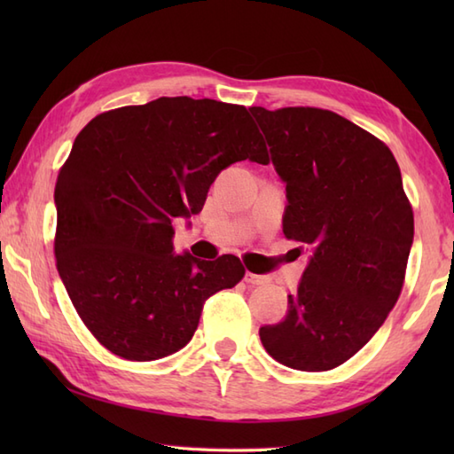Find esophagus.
I'll list each match as a JSON object with an SVG mask.
<instances>
[{"instance_id": "34e87169", "label": "esophagus", "mask_w": 454, "mask_h": 454, "mask_svg": "<svg viewBox=\"0 0 454 454\" xmlns=\"http://www.w3.org/2000/svg\"><path fill=\"white\" fill-rule=\"evenodd\" d=\"M244 281L247 283V285H252V286H259V285H267L269 283V277H265V275H255V273H246V277H244Z\"/></svg>"}]
</instances>
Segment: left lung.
Masks as SVG:
<instances>
[{
	"label": "left lung",
	"instance_id": "1",
	"mask_svg": "<svg viewBox=\"0 0 454 454\" xmlns=\"http://www.w3.org/2000/svg\"><path fill=\"white\" fill-rule=\"evenodd\" d=\"M286 183V239L310 263L283 322L263 325L265 351L285 366L320 372L369 343L398 302L413 210L390 148L333 111L249 109Z\"/></svg>",
	"mask_w": 454,
	"mask_h": 454
}]
</instances>
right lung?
<instances>
[{"instance_id": "right-lung-1", "label": "right lung", "mask_w": 454, "mask_h": 454, "mask_svg": "<svg viewBox=\"0 0 454 454\" xmlns=\"http://www.w3.org/2000/svg\"><path fill=\"white\" fill-rule=\"evenodd\" d=\"M269 163L244 105L160 98L91 119L58 171L54 255L103 347L156 361L195 333L202 306L246 275L236 255H173V218L197 215L230 163Z\"/></svg>"}]
</instances>
